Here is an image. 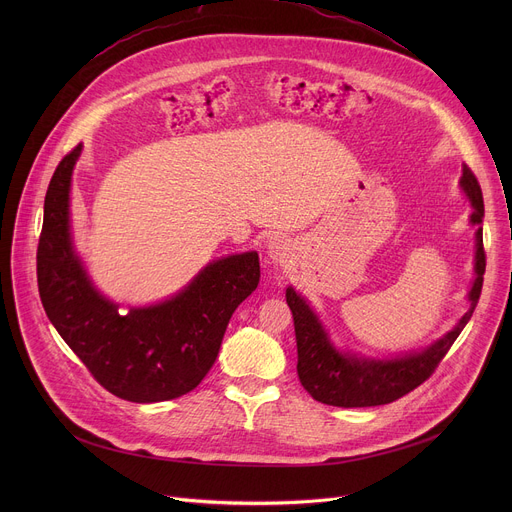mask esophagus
<instances>
[{
  "label": "esophagus",
  "instance_id": "esophagus-1",
  "mask_svg": "<svg viewBox=\"0 0 512 512\" xmlns=\"http://www.w3.org/2000/svg\"><path fill=\"white\" fill-rule=\"evenodd\" d=\"M269 257L275 261V263H283L285 257H287V245L283 241H271L269 243Z\"/></svg>",
  "mask_w": 512,
  "mask_h": 512
}]
</instances>
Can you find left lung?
<instances>
[{
  "label": "left lung",
  "mask_w": 512,
  "mask_h": 512,
  "mask_svg": "<svg viewBox=\"0 0 512 512\" xmlns=\"http://www.w3.org/2000/svg\"><path fill=\"white\" fill-rule=\"evenodd\" d=\"M460 186L474 208L470 223L478 225L474 257L476 279L468 294V312L460 318L452 332L433 342L429 348L393 360H371L354 354H344L332 346L324 326L320 324L308 302L296 294L294 287H287L285 300L291 314H294L298 342V377L304 389L316 401L334 407H375L393 403L425 383L437 369V364L448 354V350L474 314V308L480 300L486 269V253L480 227L484 218V200L480 184L468 166H464L462 170Z\"/></svg>",
  "instance_id": "left-lung-1"
}]
</instances>
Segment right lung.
Listing matches in <instances>:
<instances>
[{
    "label": "right lung",
    "instance_id": "obj_1",
    "mask_svg": "<svg viewBox=\"0 0 512 512\" xmlns=\"http://www.w3.org/2000/svg\"><path fill=\"white\" fill-rule=\"evenodd\" d=\"M83 145L54 170L38 241L46 316L95 381L119 399L158 403L196 389L218 356L233 312L259 285L255 251L206 265L178 296L121 312L87 277L70 241V176Z\"/></svg>",
    "mask_w": 512,
    "mask_h": 512
}]
</instances>
